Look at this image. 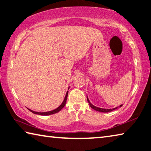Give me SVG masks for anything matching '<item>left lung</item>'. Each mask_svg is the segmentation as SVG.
Returning a JSON list of instances; mask_svg holds the SVG:
<instances>
[{"mask_svg": "<svg viewBox=\"0 0 151 151\" xmlns=\"http://www.w3.org/2000/svg\"><path fill=\"white\" fill-rule=\"evenodd\" d=\"M87 100H88V102L89 104H90V106L91 107V108H92V109H94V110H96V111H100V112H104V113H107V112H110V111H113V110H114V109H116L117 108H114V109H104V108H98V107H96V106H93L92 104L90 102V101H89L88 98H87ZM122 106H123V105H121L119 107H122Z\"/></svg>", "mask_w": 151, "mask_h": 151, "instance_id": "left-lung-1", "label": "left lung"}]
</instances>
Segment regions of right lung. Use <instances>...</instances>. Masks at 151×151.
<instances>
[{
    "label": "right lung",
    "mask_w": 151,
    "mask_h": 151,
    "mask_svg": "<svg viewBox=\"0 0 151 151\" xmlns=\"http://www.w3.org/2000/svg\"><path fill=\"white\" fill-rule=\"evenodd\" d=\"M67 96H68V92H67L66 96H65V98L63 100V102L61 104V105L59 107H58L57 109H54V110H52L50 111H47V112H37V111H32L31 109H28L30 111H32V113H34L35 114H38V115H41V116H49V115H51V114H56L57 112H59V111H61V109L63 108V107L65 106V104H66V102H67Z\"/></svg>",
    "instance_id": "add662e5"
}]
</instances>
